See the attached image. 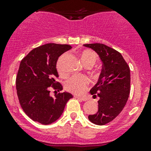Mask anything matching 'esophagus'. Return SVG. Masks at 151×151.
Returning <instances> with one entry per match:
<instances>
[{
    "mask_svg": "<svg viewBox=\"0 0 151 151\" xmlns=\"http://www.w3.org/2000/svg\"><path fill=\"white\" fill-rule=\"evenodd\" d=\"M74 97H76V98H78V99L82 100V101H88V98H87V97H80V96H77V95H75Z\"/></svg>",
    "mask_w": 151,
    "mask_h": 151,
    "instance_id": "34e87169",
    "label": "esophagus"
}]
</instances>
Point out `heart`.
Wrapping results in <instances>:
<instances>
[{
  "mask_svg": "<svg viewBox=\"0 0 151 151\" xmlns=\"http://www.w3.org/2000/svg\"><path fill=\"white\" fill-rule=\"evenodd\" d=\"M81 60L85 66H93L97 60V55L95 52L89 49H85L80 52ZM57 71L61 76H65V72L61 68L60 60L57 64ZM89 85V79L86 76H74L71 77L65 83V88L68 91L75 94H82Z\"/></svg>",
  "mask_w": 151,
  "mask_h": 151,
  "instance_id": "1",
  "label": "heart"
}]
</instances>
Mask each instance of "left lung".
I'll return each instance as SVG.
<instances>
[{"mask_svg":"<svg viewBox=\"0 0 151 151\" xmlns=\"http://www.w3.org/2000/svg\"><path fill=\"white\" fill-rule=\"evenodd\" d=\"M99 55L103 67L97 83L90 93L99 97L98 110L89 120L104 125L113 121L123 110L130 93V69L122 54L104 44H86Z\"/></svg>","mask_w":151,"mask_h":151,"instance_id":"1","label":"left lung"}]
</instances>
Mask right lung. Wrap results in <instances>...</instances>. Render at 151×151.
Here are the masks:
<instances>
[{"instance_id": "right-lung-1", "label": "right lung", "mask_w": 151, "mask_h": 151, "mask_svg": "<svg viewBox=\"0 0 151 151\" xmlns=\"http://www.w3.org/2000/svg\"><path fill=\"white\" fill-rule=\"evenodd\" d=\"M71 48L69 45L46 44L31 50L21 60L16 78L17 96L23 111L35 122L43 125L55 122L73 97L69 92L50 96V88L58 91L63 89L56 81L59 76L57 62L61 54Z\"/></svg>"}]
</instances>
